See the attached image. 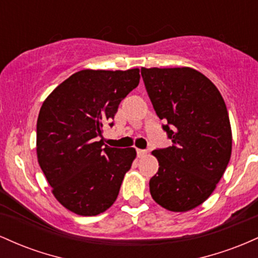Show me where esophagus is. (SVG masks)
<instances>
[{"instance_id":"esophagus-1","label":"esophagus","mask_w":258,"mask_h":258,"mask_svg":"<svg viewBox=\"0 0 258 258\" xmlns=\"http://www.w3.org/2000/svg\"><path fill=\"white\" fill-rule=\"evenodd\" d=\"M137 155H138V158H143V156L147 155V150L137 149Z\"/></svg>"}]
</instances>
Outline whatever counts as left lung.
Segmentation results:
<instances>
[{"instance_id": "left-lung-1", "label": "left lung", "mask_w": 258, "mask_h": 258, "mask_svg": "<svg viewBox=\"0 0 258 258\" xmlns=\"http://www.w3.org/2000/svg\"><path fill=\"white\" fill-rule=\"evenodd\" d=\"M142 78L172 146L152 153L159 171L152 198L168 211L201 205L220 182L232 154V128L217 87L191 68H142Z\"/></svg>"}]
</instances>
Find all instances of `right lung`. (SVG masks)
I'll return each mask as SVG.
<instances>
[{
  "label": "right lung",
  "mask_w": 258,
  "mask_h": 258,
  "mask_svg": "<svg viewBox=\"0 0 258 258\" xmlns=\"http://www.w3.org/2000/svg\"><path fill=\"white\" fill-rule=\"evenodd\" d=\"M139 69L91 70L73 74L40 109L36 152L52 193L80 216L108 210L136 158L135 148L103 146V126L120 102L139 84Z\"/></svg>",
  "instance_id": "obj_1"
}]
</instances>
